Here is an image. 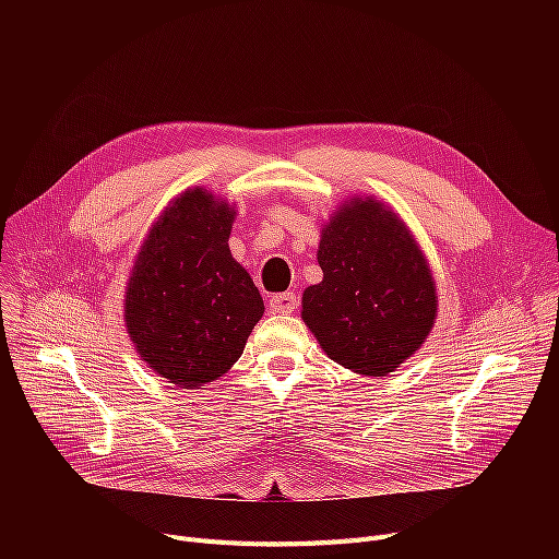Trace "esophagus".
I'll list each match as a JSON object with an SVG mask.
<instances>
[{"instance_id": "obj_1", "label": "esophagus", "mask_w": 559, "mask_h": 559, "mask_svg": "<svg viewBox=\"0 0 559 559\" xmlns=\"http://www.w3.org/2000/svg\"><path fill=\"white\" fill-rule=\"evenodd\" d=\"M297 306H299V299L295 292H283V295H274L270 299V310L274 312H295Z\"/></svg>"}]
</instances>
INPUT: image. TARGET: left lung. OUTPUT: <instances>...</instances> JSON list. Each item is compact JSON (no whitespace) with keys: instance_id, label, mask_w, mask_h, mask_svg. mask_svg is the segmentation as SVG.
Masks as SVG:
<instances>
[{"instance_id":"8db88e82","label":"left lung","mask_w":559,"mask_h":559,"mask_svg":"<svg viewBox=\"0 0 559 559\" xmlns=\"http://www.w3.org/2000/svg\"><path fill=\"white\" fill-rule=\"evenodd\" d=\"M317 260L324 281L304 292L301 317L331 360L385 376L424 344L435 283L415 238L383 203H346L321 235Z\"/></svg>"}]
</instances>
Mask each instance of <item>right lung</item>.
Segmentation results:
<instances>
[{"instance_id":"1","label":"right lung","mask_w":559,"mask_h":559,"mask_svg":"<svg viewBox=\"0 0 559 559\" xmlns=\"http://www.w3.org/2000/svg\"><path fill=\"white\" fill-rule=\"evenodd\" d=\"M233 215L205 190H188L160 215L135 260L127 329L140 358L176 388L194 390L226 373L264 312L258 287L228 249Z\"/></svg>"}]
</instances>
